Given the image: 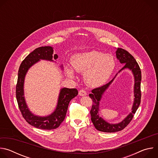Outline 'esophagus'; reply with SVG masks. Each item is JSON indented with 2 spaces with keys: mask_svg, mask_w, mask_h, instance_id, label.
<instances>
[{
  "mask_svg": "<svg viewBox=\"0 0 158 158\" xmlns=\"http://www.w3.org/2000/svg\"><path fill=\"white\" fill-rule=\"evenodd\" d=\"M79 95L80 96H84L87 95V93L85 91H84V89H81L79 91Z\"/></svg>",
  "mask_w": 158,
  "mask_h": 158,
  "instance_id": "obj_1",
  "label": "esophagus"
}]
</instances>
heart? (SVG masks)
<instances>
[{
    "label": "heart",
    "instance_id": "obj_1",
    "mask_svg": "<svg viewBox=\"0 0 158 158\" xmlns=\"http://www.w3.org/2000/svg\"><path fill=\"white\" fill-rule=\"evenodd\" d=\"M73 69L79 73H84L86 83L93 87L105 84L110 78L116 67L114 56L98 51H89L74 54L71 58ZM69 76H74V71L67 67Z\"/></svg>",
    "mask_w": 158,
    "mask_h": 158
}]
</instances>
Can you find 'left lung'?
Returning a JSON list of instances; mask_svg holds the SVG:
<instances>
[{
	"mask_svg": "<svg viewBox=\"0 0 158 158\" xmlns=\"http://www.w3.org/2000/svg\"><path fill=\"white\" fill-rule=\"evenodd\" d=\"M116 57L121 64H124V66L119 71L120 73L123 70L128 69L131 71L134 78V102L132 107V111L120 123L117 124H110L105 121L103 118L99 116V104L101 99L104 95L106 90L109 88V85L114 80L115 77L112 79L109 83L104 85L101 87L94 89L92 90V93L89 94V97L93 100V106L90 113L91 116V121L96 127V129L99 131L105 132H114L123 130L125 128L128 124L132 120L134 114L136 113L141 103V71L140 67L134 57L129 53L127 51L118 48L116 51Z\"/></svg>",
	"mask_w": 158,
	"mask_h": 158,
	"instance_id": "obj_1",
	"label": "left lung"
}]
</instances>
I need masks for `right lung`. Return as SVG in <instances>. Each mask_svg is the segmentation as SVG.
Wrapping results in <instances>:
<instances>
[{"mask_svg":"<svg viewBox=\"0 0 158 158\" xmlns=\"http://www.w3.org/2000/svg\"><path fill=\"white\" fill-rule=\"evenodd\" d=\"M53 48L51 46L40 47L31 52L19 67L16 85V99L22 116L31 126L46 130L54 129L60 126L65 119L69 102L78 94L77 90L75 88H62L60 90L57 104L54 111L47 116H36L29 110L24 97V85L26 75L31 67L40 60L53 62V59L55 60L57 59L58 56L53 55Z\"/></svg>","mask_w":158,"mask_h":158,"instance_id":"obj_1","label":"right lung"}]
</instances>
